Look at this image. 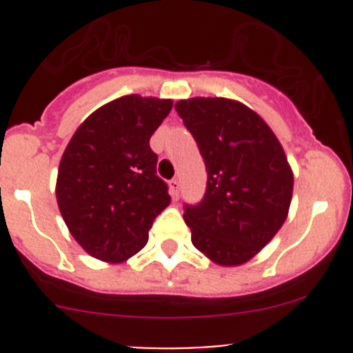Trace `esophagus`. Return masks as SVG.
<instances>
[{
  "label": "esophagus",
  "mask_w": 353,
  "mask_h": 353,
  "mask_svg": "<svg viewBox=\"0 0 353 353\" xmlns=\"http://www.w3.org/2000/svg\"><path fill=\"white\" fill-rule=\"evenodd\" d=\"M169 191H170V196H172L174 199H177V196H179V181H177V179L170 181Z\"/></svg>",
  "instance_id": "obj_1"
}]
</instances>
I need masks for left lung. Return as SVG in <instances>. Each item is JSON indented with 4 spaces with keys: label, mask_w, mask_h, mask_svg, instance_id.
<instances>
[{
    "label": "left lung",
    "mask_w": 353,
    "mask_h": 353,
    "mask_svg": "<svg viewBox=\"0 0 353 353\" xmlns=\"http://www.w3.org/2000/svg\"><path fill=\"white\" fill-rule=\"evenodd\" d=\"M177 114L196 140L208 181L198 205H184L191 243L222 266L258 254L285 222L294 174L268 124L223 97L179 101Z\"/></svg>",
    "instance_id": "left-lung-1"
}]
</instances>
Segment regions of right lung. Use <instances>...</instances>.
Instances as JSON below:
<instances>
[{"label":"right lung","instance_id":"1","mask_svg":"<svg viewBox=\"0 0 353 353\" xmlns=\"http://www.w3.org/2000/svg\"><path fill=\"white\" fill-rule=\"evenodd\" d=\"M170 109V99H116L78 126L61 157L59 212L74 241L101 261L123 263L143 249L169 206L150 138Z\"/></svg>","mask_w":353,"mask_h":353}]
</instances>
